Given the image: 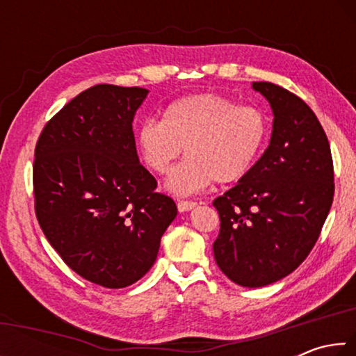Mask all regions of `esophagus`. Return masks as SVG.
I'll return each instance as SVG.
<instances>
[{"mask_svg": "<svg viewBox=\"0 0 356 356\" xmlns=\"http://www.w3.org/2000/svg\"><path fill=\"white\" fill-rule=\"evenodd\" d=\"M196 206H197V204L193 202V201H179V202H177L179 212H188V210L195 209Z\"/></svg>", "mask_w": 356, "mask_h": 356, "instance_id": "obj_1", "label": "esophagus"}]
</instances>
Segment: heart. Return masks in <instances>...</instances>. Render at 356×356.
Returning <instances> with one entry per match:
<instances>
[{
	"instance_id": "b5f03b06",
	"label": "heart",
	"mask_w": 356,
	"mask_h": 356,
	"mask_svg": "<svg viewBox=\"0 0 356 356\" xmlns=\"http://www.w3.org/2000/svg\"><path fill=\"white\" fill-rule=\"evenodd\" d=\"M268 119L257 106L238 105L215 92L186 95L172 102L163 119H147L136 131L146 165L156 174L171 170L166 190L195 195L212 182L227 185L248 176L268 141Z\"/></svg>"
}]
</instances>
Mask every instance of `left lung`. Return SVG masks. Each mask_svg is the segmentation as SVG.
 I'll return each instance as SVG.
<instances>
[{"label":"left lung","instance_id":"8db88e82","mask_svg":"<svg viewBox=\"0 0 356 356\" xmlns=\"http://www.w3.org/2000/svg\"><path fill=\"white\" fill-rule=\"evenodd\" d=\"M273 111L268 147L248 176L216 197L215 261L243 287L291 275L321 236L334 195L328 138L311 108L273 83H252Z\"/></svg>","mask_w":356,"mask_h":356}]
</instances>
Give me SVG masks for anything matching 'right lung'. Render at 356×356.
<instances>
[{
  "mask_svg": "<svg viewBox=\"0 0 356 356\" xmlns=\"http://www.w3.org/2000/svg\"><path fill=\"white\" fill-rule=\"evenodd\" d=\"M149 91L97 84L48 122L35 146V215L63 261L94 284L122 289L152 267L177 215L140 163L134 118Z\"/></svg>",
  "mask_w": 356,
  "mask_h": 356,
  "instance_id": "right-lung-1",
  "label": "right lung"
}]
</instances>
